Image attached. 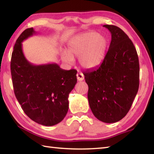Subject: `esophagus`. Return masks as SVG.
Listing matches in <instances>:
<instances>
[{
    "instance_id": "esophagus-1",
    "label": "esophagus",
    "mask_w": 154,
    "mask_h": 154,
    "mask_svg": "<svg viewBox=\"0 0 154 154\" xmlns=\"http://www.w3.org/2000/svg\"><path fill=\"white\" fill-rule=\"evenodd\" d=\"M77 79L79 81H81L84 80V79H85L84 75L82 73H81V72H79V73H77Z\"/></svg>"
}]
</instances>
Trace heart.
<instances>
[{
	"label": "heart",
	"mask_w": 154,
	"mask_h": 154,
	"mask_svg": "<svg viewBox=\"0 0 154 154\" xmlns=\"http://www.w3.org/2000/svg\"><path fill=\"white\" fill-rule=\"evenodd\" d=\"M109 45V40L103 34L96 32H87L75 35L69 41L67 52H62L65 63H73L74 57H79L83 67L93 69L102 63Z\"/></svg>",
	"instance_id": "obj_1"
}]
</instances>
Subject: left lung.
<instances>
[{
    "label": "left lung",
    "mask_w": 154,
    "mask_h": 154,
    "mask_svg": "<svg viewBox=\"0 0 154 154\" xmlns=\"http://www.w3.org/2000/svg\"><path fill=\"white\" fill-rule=\"evenodd\" d=\"M111 42L99 67L84 72L89 86L88 100L98 120L114 123L128 112L139 88L140 66L132 42L114 25H104Z\"/></svg>",
    "instance_id": "left-lung-1"
}]
</instances>
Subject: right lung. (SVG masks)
<instances>
[{"label":"right lung","instance_id":"add662e5","mask_svg":"<svg viewBox=\"0 0 154 154\" xmlns=\"http://www.w3.org/2000/svg\"><path fill=\"white\" fill-rule=\"evenodd\" d=\"M36 34L27 28L12 51L11 71L15 96L25 114L34 122L51 126L61 122L69 109V94L77 83V71L57 63L34 65L25 57L22 42Z\"/></svg>","mask_w":154,"mask_h":154}]
</instances>
